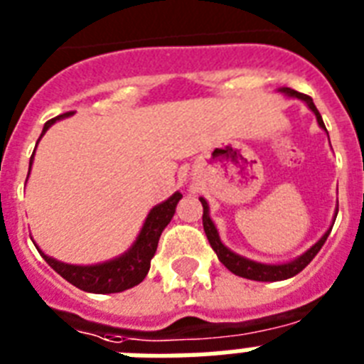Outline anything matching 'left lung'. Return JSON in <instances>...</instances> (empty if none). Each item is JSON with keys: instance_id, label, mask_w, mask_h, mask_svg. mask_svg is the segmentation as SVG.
<instances>
[{"instance_id": "left-lung-1", "label": "left lung", "mask_w": 364, "mask_h": 364, "mask_svg": "<svg viewBox=\"0 0 364 364\" xmlns=\"http://www.w3.org/2000/svg\"><path fill=\"white\" fill-rule=\"evenodd\" d=\"M279 92H283L285 96H293V98L302 100V102L314 111V115H316L319 126H321L323 130H327V128H325V122H323L321 115H319V111H317V107L314 105V100H311L310 96H306V94H300L296 92V90H293V88L285 87L279 88ZM200 202H202V208H204V215H202L204 232L205 236H208V240H210V245L213 247L217 257H219V260H221L223 264L227 266L232 274H236V276L240 277H245V279H255V282H282V279H289V277L296 276V274L304 270L306 266L311 262V259L319 253V249L323 247V243L327 242L328 234L333 230V227L328 228L327 232L323 234V238L319 240L316 245H311L306 253L300 255L299 259L291 260V262H283V264H264V262H255V260H249L245 259V257H242V255L230 251V249L221 242V238H219V232H217L215 225H213V221H211L210 217V205H208V202H205L204 198H200ZM336 213H338V211H336Z\"/></svg>"}]
</instances>
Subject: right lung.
Listing matches in <instances>:
<instances>
[{"label": "right lung", "instance_id": "add662e5", "mask_svg": "<svg viewBox=\"0 0 364 364\" xmlns=\"http://www.w3.org/2000/svg\"><path fill=\"white\" fill-rule=\"evenodd\" d=\"M70 113L50 119L43 126L41 136L50 128L56 121L70 117ZM41 139V137H39ZM37 139V141H39ZM36 153V151H33ZM33 162V154L30 159V168ZM183 198L181 193L171 194L170 198L162 202V204L154 205L153 210L149 211L147 219L143 223V228L139 236L136 238L134 245H132L124 255L117 257L113 260L102 262V264H92V266H75V264H65L60 260L48 257L43 251V259L47 260L48 266L54 272H58L60 276L64 277L65 282H70L71 285H75L81 291L87 293H96V294H109V293H121L126 289L134 287L137 283H141L147 276L149 268H151V259L156 253L159 247L160 234L168 227V223L171 221V217L176 213L177 202Z\"/></svg>", "mask_w": 364, "mask_h": 364}]
</instances>
